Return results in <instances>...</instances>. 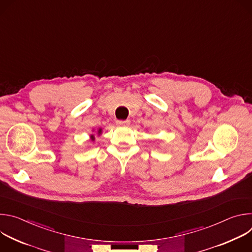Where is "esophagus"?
Listing matches in <instances>:
<instances>
[{"mask_svg":"<svg viewBox=\"0 0 252 252\" xmlns=\"http://www.w3.org/2000/svg\"><path fill=\"white\" fill-rule=\"evenodd\" d=\"M129 121L126 120V121H117V125L118 126H128L129 125Z\"/></svg>","mask_w":252,"mask_h":252,"instance_id":"1","label":"esophagus"}]
</instances>
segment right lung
<instances>
[{
  "label": "right lung",
  "mask_w": 252,
  "mask_h": 252,
  "mask_svg": "<svg viewBox=\"0 0 252 252\" xmlns=\"http://www.w3.org/2000/svg\"><path fill=\"white\" fill-rule=\"evenodd\" d=\"M97 133H98V134H100V133H101V128H99V129L97 130ZM91 138H92V140H94V134H92V135H91Z\"/></svg>",
  "instance_id": "1"
}]
</instances>
